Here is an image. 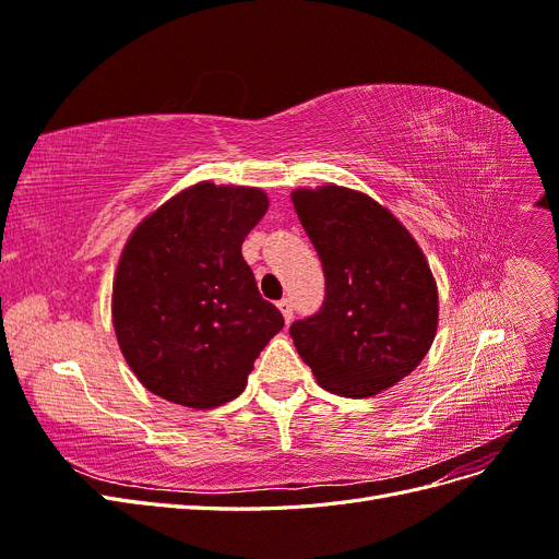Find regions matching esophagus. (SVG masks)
Here are the masks:
<instances>
[{"label":"esophagus","instance_id":"34e87169","mask_svg":"<svg viewBox=\"0 0 559 559\" xmlns=\"http://www.w3.org/2000/svg\"><path fill=\"white\" fill-rule=\"evenodd\" d=\"M277 308L282 310L286 324H292V319H294V302H292L289 298H282V300L277 302Z\"/></svg>","mask_w":559,"mask_h":559}]
</instances>
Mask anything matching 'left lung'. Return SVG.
Wrapping results in <instances>:
<instances>
[{
    "mask_svg": "<svg viewBox=\"0 0 559 559\" xmlns=\"http://www.w3.org/2000/svg\"><path fill=\"white\" fill-rule=\"evenodd\" d=\"M292 200L326 280L321 308L292 324L294 345L329 392L373 396L413 373L433 343L438 292L425 253L364 193L321 186Z\"/></svg>",
    "mask_w": 559,
    "mask_h": 559,
    "instance_id": "obj_1",
    "label": "left lung"
}]
</instances>
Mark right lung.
<instances>
[{"label": "right lung", "instance_id": "right-lung-1", "mask_svg": "<svg viewBox=\"0 0 559 559\" xmlns=\"http://www.w3.org/2000/svg\"><path fill=\"white\" fill-rule=\"evenodd\" d=\"M267 198L195 183L134 228L114 280V329L140 382L189 408H216L247 386L282 312L242 259Z\"/></svg>", "mask_w": 559, "mask_h": 559}]
</instances>
